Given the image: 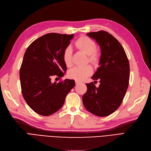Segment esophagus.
<instances>
[{"mask_svg":"<svg viewBox=\"0 0 151 151\" xmlns=\"http://www.w3.org/2000/svg\"><path fill=\"white\" fill-rule=\"evenodd\" d=\"M80 83H81V82L79 81H76V85H79Z\"/></svg>","mask_w":151,"mask_h":151,"instance_id":"34e87169","label":"esophagus"}]
</instances>
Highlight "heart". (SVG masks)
Segmentation results:
<instances>
[{
    "instance_id": "obj_1",
    "label": "heart",
    "mask_w": 151,
    "mask_h": 151,
    "mask_svg": "<svg viewBox=\"0 0 151 151\" xmlns=\"http://www.w3.org/2000/svg\"><path fill=\"white\" fill-rule=\"evenodd\" d=\"M76 46L78 49L88 55V59L90 63L96 65L100 61V55L96 51V45L95 42L88 37L83 36L78 39L75 43ZM63 59L64 64L67 67L72 65V49L68 46L64 50L63 54ZM93 69L90 65H86L81 67L76 66L68 72V76L71 79L77 81H82L92 74Z\"/></svg>"
}]
</instances>
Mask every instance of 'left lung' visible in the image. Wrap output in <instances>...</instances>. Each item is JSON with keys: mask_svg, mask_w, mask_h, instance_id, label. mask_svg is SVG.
<instances>
[{"mask_svg": "<svg viewBox=\"0 0 151 151\" xmlns=\"http://www.w3.org/2000/svg\"><path fill=\"white\" fill-rule=\"evenodd\" d=\"M87 35L100 47V66L92 77L100 84L96 87L93 82L86 83L83 104L91 113L106 116L118 109L124 97L129 85V61L122 45L109 33L101 30Z\"/></svg>", "mask_w": 151, "mask_h": 151, "instance_id": "1", "label": "left lung"}]
</instances>
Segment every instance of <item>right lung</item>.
I'll return each mask as SVG.
<instances>
[{
	"instance_id": "add662e5",
	"label": "right lung",
	"mask_w": 151,
	"mask_h": 151,
	"mask_svg": "<svg viewBox=\"0 0 151 151\" xmlns=\"http://www.w3.org/2000/svg\"><path fill=\"white\" fill-rule=\"evenodd\" d=\"M73 37L74 34H46L35 40L24 55L20 70L22 95L28 105L40 115L58 111L75 86L74 80L51 81L52 76L60 79L67 70L63 54Z\"/></svg>"
}]
</instances>
